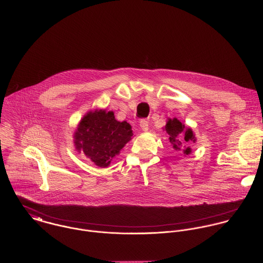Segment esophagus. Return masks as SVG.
I'll list each match as a JSON object with an SVG mask.
<instances>
[{
	"label": "esophagus",
	"mask_w": 263,
	"mask_h": 263,
	"mask_svg": "<svg viewBox=\"0 0 263 263\" xmlns=\"http://www.w3.org/2000/svg\"><path fill=\"white\" fill-rule=\"evenodd\" d=\"M139 126H140L141 130L144 132H146L148 130V122L146 120H141L139 123Z\"/></svg>",
	"instance_id": "esophagus-1"
}]
</instances>
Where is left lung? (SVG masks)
<instances>
[{
    "label": "left lung",
    "instance_id": "obj_1",
    "mask_svg": "<svg viewBox=\"0 0 263 263\" xmlns=\"http://www.w3.org/2000/svg\"><path fill=\"white\" fill-rule=\"evenodd\" d=\"M163 130L168 134V139L176 151H182L184 155H190L192 148L189 146L191 142H196L197 138L191 127L185 126L178 119H167Z\"/></svg>",
    "mask_w": 263,
    "mask_h": 263
}]
</instances>
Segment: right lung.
Here are the masks:
<instances>
[{
	"label": "right lung",
	"mask_w": 263,
	"mask_h": 263,
	"mask_svg": "<svg viewBox=\"0 0 263 263\" xmlns=\"http://www.w3.org/2000/svg\"><path fill=\"white\" fill-rule=\"evenodd\" d=\"M126 121L116 120L114 111L95 109L81 119L73 132V145L99 167H107L133 136Z\"/></svg>",
	"instance_id": "right-lung-1"
}]
</instances>
